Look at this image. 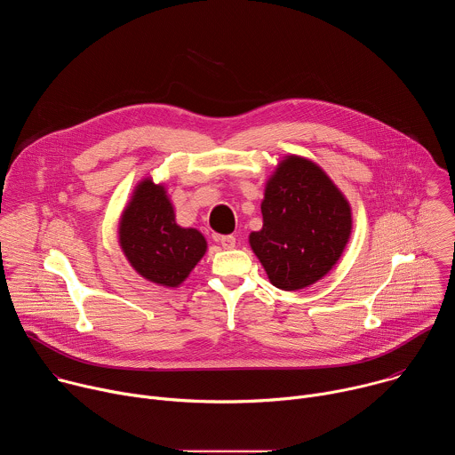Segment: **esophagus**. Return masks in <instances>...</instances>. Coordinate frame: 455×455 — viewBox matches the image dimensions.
<instances>
[{
	"mask_svg": "<svg viewBox=\"0 0 455 455\" xmlns=\"http://www.w3.org/2000/svg\"><path fill=\"white\" fill-rule=\"evenodd\" d=\"M225 250H232L235 246V237L234 235H216L214 237Z\"/></svg>",
	"mask_w": 455,
	"mask_h": 455,
	"instance_id": "1",
	"label": "esophagus"
}]
</instances>
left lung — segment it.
I'll return each instance as SVG.
<instances>
[{"mask_svg":"<svg viewBox=\"0 0 455 455\" xmlns=\"http://www.w3.org/2000/svg\"><path fill=\"white\" fill-rule=\"evenodd\" d=\"M263 228L250 246L274 286L286 291L320 281L340 259L353 228L340 188L315 162L290 155L267 181Z\"/></svg>","mask_w":455,"mask_h":455,"instance_id":"1","label":"left lung"}]
</instances>
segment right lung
<instances>
[{"instance_id":"add662e5","label":"right lung","mask_w":455,"mask_h":455,"mask_svg":"<svg viewBox=\"0 0 455 455\" xmlns=\"http://www.w3.org/2000/svg\"><path fill=\"white\" fill-rule=\"evenodd\" d=\"M118 243L137 274L176 288L207 251V241L196 228H181L164 185L142 180L125 205L118 223Z\"/></svg>"}]
</instances>
